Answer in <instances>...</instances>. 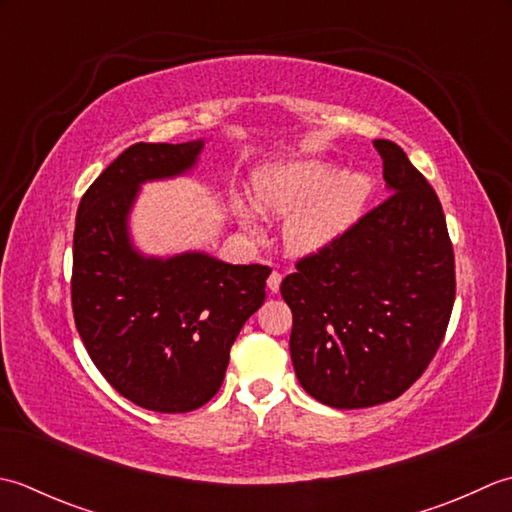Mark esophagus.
I'll use <instances>...</instances> for the list:
<instances>
[{
    "instance_id": "34e87169",
    "label": "esophagus",
    "mask_w": 512,
    "mask_h": 512,
    "mask_svg": "<svg viewBox=\"0 0 512 512\" xmlns=\"http://www.w3.org/2000/svg\"><path fill=\"white\" fill-rule=\"evenodd\" d=\"M280 283H283V274H278V271H271L269 278H267V289L271 294H278Z\"/></svg>"
}]
</instances>
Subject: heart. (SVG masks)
<instances>
[{
  "instance_id": "heart-1",
  "label": "heart",
  "mask_w": 512,
  "mask_h": 512,
  "mask_svg": "<svg viewBox=\"0 0 512 512\" xmlns=\"http://www.w3.org/2000/svg\"><path fill=\"white\" fill-rule=\"evenodd\" d=\"M375 194V179L364 170L340 174V165L329 159H302L265 170L256 179V198L269 212L291 214L285 243L298 254L336 241L358 221ZM254 218L252 205L241 207Z\"/></svg>"
}]
</instances>
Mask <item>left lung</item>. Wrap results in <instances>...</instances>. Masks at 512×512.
<instances>
[{
    "instance_id": "1",
    "label": "left lung",
    "mask_w": 512,
    "mask_h": 512,
    "mask_svg": "<svg viewBox=\"0 0 512 512\" xmlns=\"http://www.w3.org/2000/svg\"><path fill=\"white\" fill-rule=\"evenodd\" d=\"M391 196L316 254L280 294L291 362L311 398L367 409L411 387L440 349L455 302L442 203L400 145L375 139Z\"/></svg>"
}]
</instances>
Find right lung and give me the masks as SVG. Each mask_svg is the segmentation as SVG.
Listing matches in <instances>:
<instances>
[{
	"label": "right lung",
	"mask_w": 512,
	"mask_h": 512,
	"mask_svg": "<svg viewBox=\"0 0 512 512\" xmlns=\"http://www.w3.org/2000/svg\"><path fill=\"white\" fill-rule=\"evenodd\" d=\"M203 141L134 143L83 194L72 243V314L114 389L156 413H187L221 389L229 349L263 305L265 265L134 249L128 216L141 183L190 172Z\"/></svg>",
	"instance_id": "right-lung-1"
}]
</instances>
